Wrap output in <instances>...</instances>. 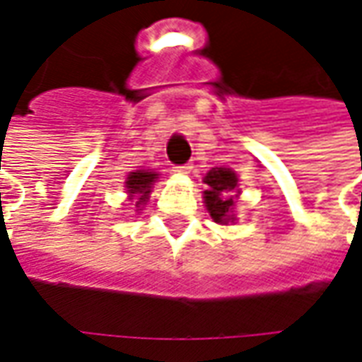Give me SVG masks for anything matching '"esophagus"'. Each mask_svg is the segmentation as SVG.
<instances>
[{"label":"esophagus","instance_id":"obj_1","mask_svg":"<svg viewBox=\"0 0 362 362\" xmlns=\"http://www.w3.org/2000/svg\"><path fill=\"white\" fill-rule=\"evenodd\" d=\"M191 169H193V165L185 163V165H175V168H173V171H175V173H179V175H187V173H191Z\"/></svg>","mask_w":362,"mask_h":362}]
</instances>
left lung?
Masks as SVG:
<instances>
[{"mask_svg": "<svg viewBox=\"0 0 362 362\" xmlns=\"http://www.w3.org/2000/svg\"><path fill=\"white\" fill-rule=\"evenodd\" d=\"M206 191H204V204L216 224L234 222L235 197L240 194L238 189V175L228 168H212L204 175Z\"/></svg>", "mask_w": 362, "mask_h": 362, "instance_id": "obj_1", "label": "left lung"}]
</instances>
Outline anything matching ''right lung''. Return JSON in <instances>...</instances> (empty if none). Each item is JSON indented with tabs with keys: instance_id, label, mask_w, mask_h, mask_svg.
Masks as SVG:
<instances>
[{
	"instance_id": "1",
	"label": "right lung",
	"mask_w": 362,
	"mask_h": 362,
	"mask_svg": "<svg viewBox=\"0 0 362 362\" xmlns=\"http://www.w3.org/2000/svg\"><path fill=\"white\" fill-rule=\"evenodd\" d=\"M158 175H160V173H156V171L138 169V171H132V173L127 177L124 187H127L128 197H130V199H136V209H140L142 204L148 202L150 193H152V185L158 181Z\"/></svg>"
}]
</instances>
